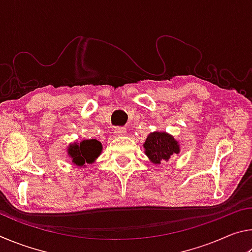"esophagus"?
Listing matches in <instances>:
<instances>
[{"instance_id": "34e87169", "label": "esophagus", "mask_w": 252, "mask_h": 252, "mask_svg": "<svg viewBox=\"0 0 252 252\" xmlns=\"http://www.w3.org/2000/svg\"><path fill=\"white\" fill-rule=\"evenodd\" d=\"M114 135L116 136H123V135H126V129L125 126H120V127H117L116 130H114Z\"/></svg>"}]
</instances>
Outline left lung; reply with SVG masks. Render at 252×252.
<instances>
[{
	"label": "left lung",
	"instance_id": "1",
	"mask_svg": "<svg viewBox=\"0 0 252 252\" xmlns=\"http://www.w3.org/2000/svg\"><path fill=\"white\" fill-rule=\"evenodd\" d=\"M144 153L153 164H161L162 161H168L170 158L180 152V143L168 132H151L143 143Z\"/></svg>",
	"mask_w": 252,
	"mask_h": 252
}]
</instances>
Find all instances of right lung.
I'll use <instances>...</instances> for the list:
<instances>
[{
  "mask_svg": "<svg viewBox=\"0 0 252 252\" xmlns=\"http://www.w3.org/2000/svg\"><path fill=\"white\" fill-rule=\"evenodd\" d=\"M102 143L95 139H87L82 141L70 143L66 149L67 156L72 163L79 168H84L85 164L94 163L102 152Z\"/></svg>",
  "mask_w": 252,
  "mask_h": 252,
  "instance_id": "obj_1",
  "label": "right lung"
}]
</instances>
